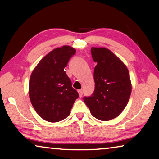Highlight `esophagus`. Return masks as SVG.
<instances>
[{"label": "esophagus", "instance_id": "esophagus-1", "mask_svg": "<svg viewBox=\"0 0 159 159\" xmlns=\"http://www.w3.org/2000/svg\"><path fill=\"white\" fill-rule=\"evenodd\" d=\"M78 92H79V97H80V98H81V97L83 96V90H78Z\"/></svg>", "mask_w": 159, "mask_h": 159}]
</instances>
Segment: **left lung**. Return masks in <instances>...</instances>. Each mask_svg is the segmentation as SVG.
I'll return each instance as SVG.
<instances>
[{"instance_id": "obj_1", "label": "left lung", "mask_w": 159, "mask_h": 159, "mask_svg": "<svg viewBox=\"0 0 159 159\" xmlns=\"http://www.w3.org/2000/svg\"><path fill=\"white\" fill-rule=\"evenodd\" d=\"M91 55L97 63L95 88L83 100L94 117L107 121L119 116L127 105L132 90L130 75L124 63L107 48L92 47Z\"/></svg>"}]
</instances>
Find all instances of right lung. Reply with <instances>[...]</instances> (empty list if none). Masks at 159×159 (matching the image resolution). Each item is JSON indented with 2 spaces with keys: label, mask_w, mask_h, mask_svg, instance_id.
<instances>
[{
  "label": "right lung",
  "mask_w": 159,
  "mask_h": 159,
  "mask_svg": "<svg viewBox=\"0 0 159 159\" xmlns=\"http://www.w3.org/2000/svg\"><path fill=\"white\" fill-rule=\"evenodd\" d=\"M76 50L64 45L51 51L39 61L29 80V95L37 114L48 122L66 118L79 93L72 88L64 68Z\"/></svg>",
  "instance_id": "obj_1"
}]
</instances>
